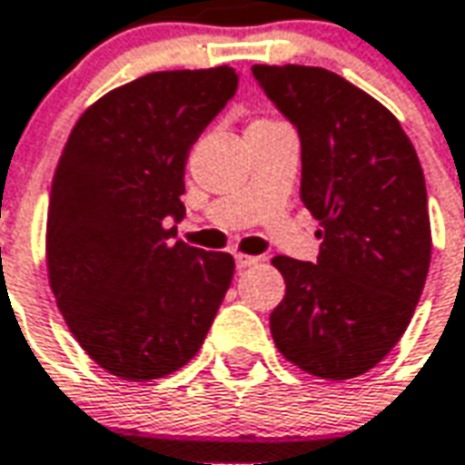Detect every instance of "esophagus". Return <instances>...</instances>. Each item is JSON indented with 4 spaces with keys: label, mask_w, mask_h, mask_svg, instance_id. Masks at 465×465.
I'll return each mask as SVG.
<instances>
[{
    "label": "esophagus",
    "mask_w": 465,
    "mask_h": 465,
    "mask_svg": "<svg viewBox=\"0 0 465 465\" xmlns=\"http://www.w3.org/2000/svg\"><path fill=\"white\" fill-rule=\"evenodd\" d=\"M259 256H246V253H236V266L239 268H251L259 263Z\"/></svg>",
    "instance_id": "34e87169"
}]
</instances>
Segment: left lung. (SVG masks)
Wrapping results in <instances>:
<instances>
[{
    "mask_svg": "<svg viewBox=\"0 0 465 465\" xmlns=\"http://www.w3.org/2000/svg\"><path fill=\"white\" fill-rule=\"evenodd\" d=\"M302 147L301 199L318 263L276 256L285 295L271 312L278 352L320 380H352L404 335L431 261L424 170L399 120L318 66L251 68Z\"/></svg>",
    "mask_w": 465,
    "mask_h": 465,
    "instance_id": "left-lung-1",
    "label": "left lung"
}]
</instances>
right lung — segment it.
<instances>
[{
  "mask_svg": "<svg viewBox=\"0 0 465 465\" xmlns=\"http://www.w3.org/2000/svg\"><path fill=\"white\" fill-rule=\"evenodd\" d=\"M229 66L157 71L113 88L78 118L54 172L49 285L93 362L127 381L197 355L233 278V259L172 242L184 163L236 93Z\"/></svg>",
  "mask_w": 465,
  "mask_h": 465,
  "instance_id": "1",
  "label": "right lung"
}]
</instances>
